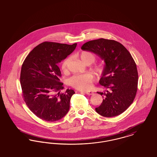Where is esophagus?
Listing matches in <instances>:
<instances>
[{
    "label": "esophagus",
    "instance_id": "34e87169",
    "mask_svg": "<svg viewBox=\"0 0 157 157\" xmlns=\"http://www.w3.org/2000/svg\"><path fill=\"white\" fill-rule=\"evenodd\" d=\"M83 92L85 93V94H88V95H92L93 94V93L92 91H84Z\"/></svg>",
    "mask_w": 157,
    "mask_h": 157
}]
</instances>
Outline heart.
<instances>
[{"instance_id": "b5f03b06", "label": "heart", "mask_w": 157, "mask_h": 157, "mask_svg": "<svg viewBox=\"0 0 157 157\" xmlns=\"http://www.w3.org/2000/svg\"><path fill=\"white\" fill-rule=\"evenodd\" d=\"M79 57L84 64L93 63L95 60V56L90 52L82 51L79 54ZM70 57L66 58L61 63V69L63 71H66L67 69L68 64L70 61ZM91 70L97 76H101L105 72V66L103 64H97L94 66ZM94 79V76L90 73L84 74H78L72 76L69 81V82L73 87L81 90H86L90 88L91 83Z\"/></svg>"}]
</instances>
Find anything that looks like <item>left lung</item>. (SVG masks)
Returning <instances> with one entry per match:
<instances>
[{"label": "left lung", "instance_id": "1", "mask_svg": "<svg viewBox=\"0 0 157 157\" xmlns=\"http://www.w3.org/2000/svg\"><path fill=\"white\" fill-rule=\"evenodd\" d=\"M81 49L96 54L105 63L99 83L106 90L97 92L103 100L96 111L105 117L120 115L132 105L137 90L138 73L132 55L120 42L103 38L87 42Z\"/></svg>", "mask_w": 157, "mask_h": 157}]
</instances>
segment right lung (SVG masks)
<instances>
[{
    "mask_svg": "<svg viewBox=\"0 0 157 157\" xmlns=\"http://www.w3.org/2000/svg\"><path fill=\"white\" fill-rule=\"evenodd\" d=\"M77 44L67 45L52 42L40 44L24 61L20 74L23 97L28 108L38 118L49 122L60 120L68 112L73 90L64 88L57 64L76 48Z\"/></svg>",
    "mask_w": 157,
    "mask_h": 157,
    "instance_id": "right-lung-1",
    "label": "right lung"
}]
</instances>
